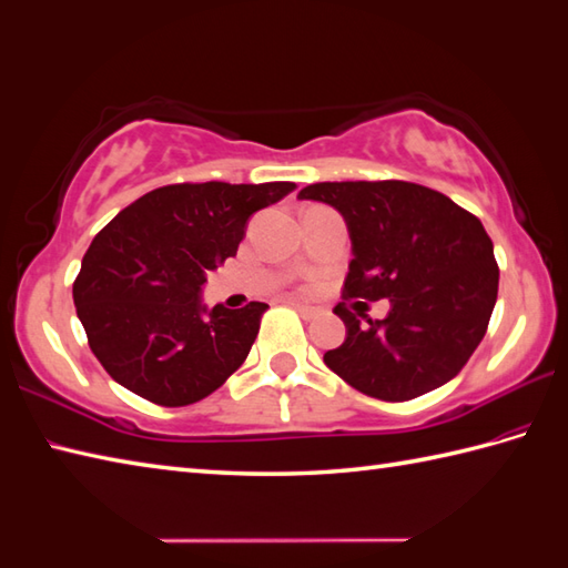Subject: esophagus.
Returning <instances> with one entry per match:
<instances>
[{
    "label": "esophagus",
    "instance_id": "34e87169",
    "mask_svg": "<svg viewBox=\"0 0 568 568\" xmlns=\"http://www.w3.org/2000/svg\"><path fill=\"white\" fill-rule=\"evenodd\" d=\"M286 304H288V306H294V308H296L304 318H313V316H316V308L308 306V304H304V301H298V298H286Z\"/></svg>",
    "mask_w": 568,
    "mask_h": 568
}]
</instances>
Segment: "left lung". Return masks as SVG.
I'll return each instance as SVG.
<instances>
[{"instance_id": "1", "label": "left lung", "mask_w": 568, "mask_h": 568, "mask_svg": "<svg viewBox=\"0 0 568 568\" xmlns=\"http://www.w3.org/2000/svg\"><path fill=\"white\" fill-rule=\"evenodd\" d=\"M298 199L345 219L352 262L345 298H388L384 321L337 304L345 343L323 362L382 400H410L447 384L486 335L498 296L494 243L474 213L413 182H318Z\"/></svg>"}]
</instances>
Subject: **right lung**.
Returning <instances> with one entry per match:
<instances>
[{"label":"right lung","mask_w":568,"mask_h":568,"mask_svg":"<svg viewBox=\"0 0 568 568\" xmlns=\"http://www.w3.org/2000/svg\"><path fill=\"white\" fill-rule=\"evenodd\" d=\"M294 182L170 184L97 233L72 284L78 318L113 382L158 406L213 394L245 362L267 304L206 308V272L233 257L255 211Z\"/></svg>","instance_id":"obj_1"}]
</instances>
